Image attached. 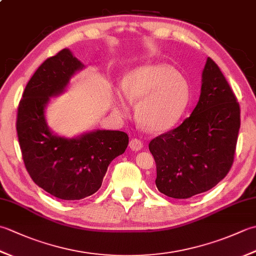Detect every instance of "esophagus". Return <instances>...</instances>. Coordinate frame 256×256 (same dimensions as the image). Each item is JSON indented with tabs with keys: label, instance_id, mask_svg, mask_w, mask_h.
Segmentation results:
<instances>
[{
	"label": "esophagus",
	"instance_id": "esophagus-1",
	"mask_svg": "<svg viewBox=\"0 0 256 256\" xmlns=\"http://www.w3.org/2000/svg\"><path fill=\"white\" fill-rule=\"evenodd\" d=\"M130 148L133 150H140L143 148V142L138 138H132L130 140Z\"/></svg>",
	"mask_w": 256,
	"mask_h": 256
}]
</instances>
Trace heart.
Returning a JSON list of instances; mask_svg holds the SVG:
<instances>
[{
    "label": "heart",
    "instance_id": "1",
    "mask_svg": "<svg viewBox=\"0 0 256 256\" xmlns=\"http://www.w3.org/2000/svg\"><path fill=\"white\" fill-rule=\"evenodd\" d=\"M121 89L130 102H139L138 121L150 132H165L175 126L190 100L186 80L166 64H148L132 70L122 80ZM114 110L118 116L128 114V106L122 96H116Z\"/></svg>",
    "mask_w": 256,
    "mask_h": 256
}]
</instances>
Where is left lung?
I'll list each match as a JSON object with an SVG mask.
<instances>
[{
    "instance_id": "left-lung-1",
    "label": "left lung",
    "mask_w": 256,
    "mask_h": 256,
    "mask_svg": "<svg viewBox=\"0 0 256 256\" xmlns=\"http://www.w3.org/2000/svg\"><path fill=\"white\" fill-rule=\"evenodd\" d=\"M240 124L234 92L218 64L208 58L192 113L150 142L157 189L170 198L187 199L214 188L231 170Z\"/></svg>"
}]
</instances>
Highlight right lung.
<instances>
[{
    "mask_svg": "<svg viewBox=\"0 0 256 256\" xmlns=\"http://www.w3.org/2000/svg\"><path fill=\"white\" fill-rule=\"evenodd\" d=\"M82 67L66 48L47 58L27 82L18 108L16 131L26 170L38 187L62 200L96 192L108 166L128 144L121 131L98 130L69 140L48 128L44 110L50 98L62 94Z\"/></svg>",
    "mask_w": 256,
    "mask_h": 256,
    "instance_id": "1",
    "label": "right lung"
}]
</instances>
